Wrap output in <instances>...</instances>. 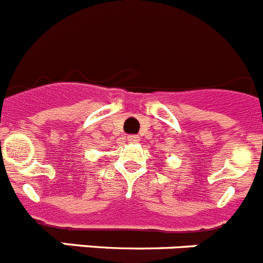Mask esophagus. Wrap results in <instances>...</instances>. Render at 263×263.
<instances>
[{
    "instance_id": "1",
    "label": "esophagus",
    "mask_w": 263,
    "mask_h": 263,
    "mask_svg": "<svg viewBox=\"0 0 263 263\" xmlns=\"http://www.w3.org/2000/svg\"><path fill=\"white\" fill-rule=\"evenodd\" d=\"M127 140H128L129 143H137V141L140 140V137L137 136V135H128V136H127Z\"/></svg>"
}]
</instances>
